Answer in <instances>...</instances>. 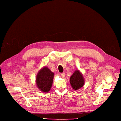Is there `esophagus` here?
<instances>
[{
	"label": "esophagus",
	"mask_w": 121,
	"mask_h": 121,
	"mask_svg": "<svg viewBox=\"0 0 121 121\" xmlns=\"http://www.w3.org/2000/svg\"><path fill=\"white\" fill-rule=\"evenodd\" d=\"M61 77H62V78H64L65 77V73H61Z\"/></svg>",
	"instance_id": "34e87169"
}]
</instances>
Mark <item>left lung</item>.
Returning a JSON list of instances; mask_svg holds the SVG:
<instances>
[{
	"instance_id": "left-lung-1",
	"label": "left lung",
	"mask_w": 121,
	"mask_h": 121,
	"mask_svg": "<svg viewBox=\"0 0 121 121\" xmlns=\"http://www.w3.org/2000/svg\"><path fill=\"white\" fill-rule=\"evenodd\" d=\"M70 84L75 91L79 90L83 86L85 80L82 73L78 69L75 70L69 79Z\"/></svg>"
}]
</instances>
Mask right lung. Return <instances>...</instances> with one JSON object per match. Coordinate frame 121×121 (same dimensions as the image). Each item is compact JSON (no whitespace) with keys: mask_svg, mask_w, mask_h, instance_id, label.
I'll return each instance as SVG.
<instances>
[{"mask_svg":"<svg viewBox=\"0 0 121 121\" xmlns=\"http://www.w3.org/2000/svg\"><path fill=\"white\" fill-rule=\"evenodd\" d=\"M54 78V73L47 67H43L38 72L36 83L39 89L43 92H48L52 87Z\"/></svg>","mask_w":121,"mask_h":121,"instance_id":"right-lung-1","label":"right lung"}]
</instances>
